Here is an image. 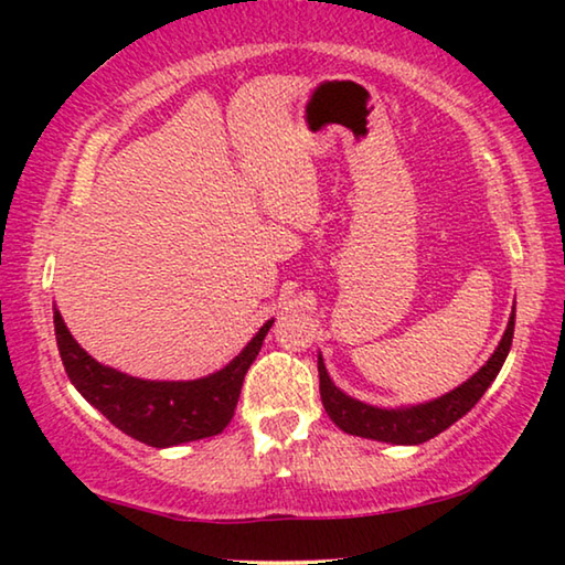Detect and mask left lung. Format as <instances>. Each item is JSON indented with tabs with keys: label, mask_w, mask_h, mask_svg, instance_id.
I'll return each instance as SVG.
<instances>
[{
	"label": "left lung",
	"mask_w": 565,
	"mask_h": 565,
	"mask_svg": "<svg viewBox=\"0 0 565 565\" xmlns=\"http://www.w3.org/2000/svg\"><path fill=\"white\" fill-rule=\"evenodd\" d=\"M513 327H515V313H511L509 327H505L499 349L493 351V356L486 361L483 366L466 381V384L454 388L451 394H444L441 398H434L428 401V404H418L408 408H379L347 396L329 379L327 366H323V359L319 353L321 404L327 408V414L331 416L333 424L351 436L374 438V441L396 444V446L424 444L428 438L446 431V428L456 424L461 416H466L468 411L478 404V398L489 391V386L493 384V379L499 376L503 361L511 351Z\"/></svg>",
	"instance_id": "left-lung-1"
}]
</instances>
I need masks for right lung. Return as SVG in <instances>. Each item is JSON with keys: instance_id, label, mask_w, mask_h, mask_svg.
Segmentation results:
<instances>
[{"instance_id": "right-lung-1", "label": "right lung", "mask_w": 565, "mask_h": 565, "mask_svg": "<svg viewBox=\"0 0 565 565\" xmlns=\"http://www.w3.org/2000/svg\"><path fill=\"white\" fill-rule=\"evenodd\" d=\"M271 323L266 321L244 351L216 374L196 381H145L92 359L54 309L56 347L74 388L119 431L154 448L199 441L224 431L234 416L246 371L259 356Z\"/></svg>"}]
</instances>
